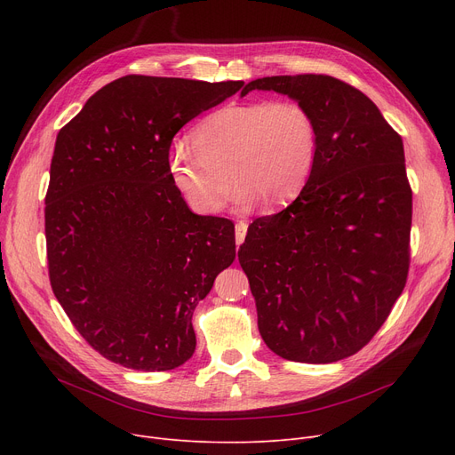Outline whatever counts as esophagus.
<instances>
[{
  "instance_id": "obj_1",
  "label": "esophagus",
  "mask_w": 455,
  "mask_h": 455,
  "mask_svg": "<svg viewBox=\"0 0 455 455\" xmlns=\"http://www.w3.org/2000/svg\"><path fill=\"white\" fill-rule=\"evenodd\" d=\"M247 228H249V223L247 221H237L235 223V243L242 245L245 235H247Z\"/></svg>"
}]
</instances>
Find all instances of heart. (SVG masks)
I'll return each instance as SVG.
<instances>
[{
  "label": "heart",
  "mask_w": 455,
  "mask_h": 455,
  "mask_svg": "<svg viewBox=\"0 0 455 455\" xmlns=\"http://www.w3.org/2000/svg\"><path fill=\"white\" fill-rule=\"evenodd\" d=\"M189 146L167 162L173 186L199 213L220 212L235 184L234 203L290 204L306 188L319 153L315 116L299 101H252L208 114L189 132Z\"/></svg>",
  "instance_id": "obj_1"
}]
</instances>
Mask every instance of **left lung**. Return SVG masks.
I'll return each mask as SVG.
<instances>
[{"label":"left lung","instance_id":"left-lung-1","mask_svg":"<svg viewBox=\"0 0 455 455\" xmlns=\"http://www.w3.org/2000/svg\"><path fill=\"white\" fill-rule=\"evenodd\" d=\"M306 105L319 127L300 196L249 225L237 252L258 330L283 360L333 363L386 323L410 271L411 186L400 134L363 92L330 76L251 81Z\"/></svg>","mask_w":455,"mask_h":455}]
</instances>
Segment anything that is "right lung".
Returning a JSON list of instances; mask_svg holds the SVG:
<instances>
[{
    "label": "right lung",
    "instance_id": "1",
    "mask_svg": "<svg viewBox=\"0 0 455 455\" xmlns=\"http://www.w3.org/2000/svg\"><path fill=\"white\" fill-rule=\"evenodd\" d=\"M242 86L125 76L57 134L45 194L52 290L114 363L172 371L196 352L191 317L235 258L234 223L191 212L167 162L173 136Z\"/></svg>",
    "mask_w": 455,
    "mask_h": 455
}]
</instances>
